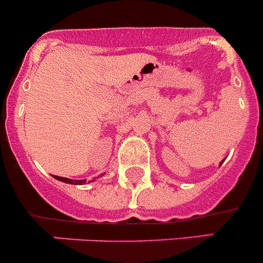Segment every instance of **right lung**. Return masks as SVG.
<instances>
[{
    "label": "right lung",
    "mask_w": 263,
    "mask_h": 263,
    "mask_svg": "<svg viewBox=\"0 0 263 263\" xmlns=\"http://www.w3.org/2000/svg\"><path fill=\"white\" fill-rule=\"evenodd\" d=\"M55 179H58V181L66 182V183H71V184H84L85 179H81V181H74V179H69V178H64V177H58V176H52Z\"/></svg>",
    "instance_id": "right-lung-1"
}]
</instances>
